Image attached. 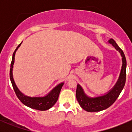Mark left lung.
Instances as JSON below:
<instances>
[{
    "label": "left lung",
    "instance_id": "1",
    "mask_svg": "<svg viewBox=\"0 0 132 132\" xmlns=\"http://www.w3.org/2000/svg\"><path fill=\"white\" fill-rule=\"evenodd\" d=\"M109 44L112 45L114 48L120 53L122 57V66L119 78L114 87L103 95L96 97H90L85 93L83 88L80 84H77L76 90V97L80 106L86 111L99 112L109 108L115 102L123 90L126 82V60L123 50L119 47L113 39H109Z\"/></svg>",
    "mask_w": 132,
    "mask_h": 132
}]
</instances>
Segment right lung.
Wrapping results in <instances>:
<instances>
[{"mask_svg": "<svg viewBox=\"0 0 132 132\" xmlns=\"http://www.w3.org/2000/svg\"><path fill=\"white\" fill-rule=\"evenodd\" d=\"M22 43V42L17 46L16 50H14V53L13 54V57H12L11 64L9 75H10V80L13 89H14V91L15 92L18 99L25 105L31 108V109L41 110V111L48 110L50 108L52 107L55 105V103H56L57 101L59 96V93L61 92V89H62V87L63 86L64 82H61V83L59 84L58 85H57L55 87H54L51 91L49 92L47 94H46L44 96H29L25 95L23 93H22V92L20 91L19 89L18 88V87L16 85L14 78H13V65H14V63L15 54Z\"/></svg>", "mask_w": 132, "mask_h": 132, "instance_id": "obj_1", "label": "right lung"}]
</instances>
